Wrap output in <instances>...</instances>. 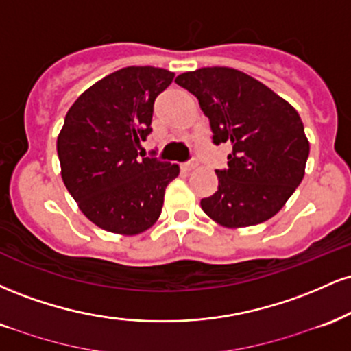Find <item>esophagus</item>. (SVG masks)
<instances>
[{"mask_svg": "<svg viewBox=\"0 0 351 351\" xmlns=\"http://www.w3.org/2000/svg\"><path fill=\"white\" fill-rule=\"evenodd\" d=\"M196 167H198V160H196V158H189L186 163H183V170H184V171L195 170Z\"/></svg>", "mask_w": 351, "mask_h": 351, "instance_id": "34e87169", "label": "esophagus"}]
</instances>
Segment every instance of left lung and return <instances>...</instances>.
Masks as SVG:
<instances>
[{
    "instance_id": "left-lung-1",
    "label": "left lung",
    "mask_w": 351,
    "mask_h": 351,
    "mask_svg": "<svg viewBox=\"0 0 351 351\" xmlns=\"http://www.w3.org/2000/svg\"><path fill=\"white\" fill-rule=\"evenodd\" d=\"M175 82L198 99L211 142L229 143L228 168L216 170L217 191L201 199L216 223L245 228L280 211L304 178L308 140L291 104L244 72L203 67Z\"/></svg>"
}]
</instances>
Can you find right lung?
<instances>
[{"label": "right lung", "mask_w": 351, "mask_h": 351, "mask_svg": "<svg viewBox=\"0 0 351 351\" xmlns=\"http://www.w3.org/2000/svg\"><path fill=\"white\" fill-rule=\"evenodd\" d=\"M173 77L160 67H125L87 88L67 112L58 138L64 184L106 231L132 236L150 228L165 188L178 176L176 163L138 153L152 134L155 99Z\"/></svg>", "instance_id": "right-lung-1"}]
</instances>
